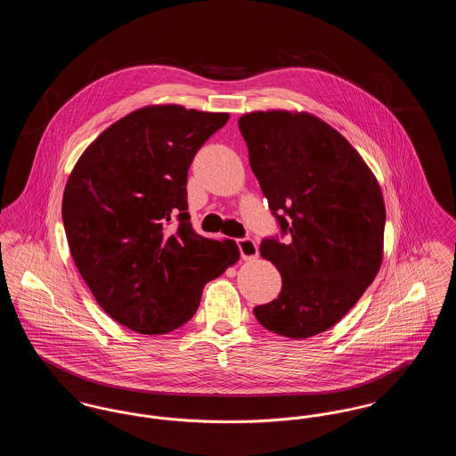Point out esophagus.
I'll return each instance as SVG.
<instances>
[{
	"instance_id": "1",
	"label": "esophagus",
	"mask_w": 456,
	"mask_h": 456,
	"mask_svg": "<svg viewBox=\"0 0 456 456\" xmlns=\"http://www.w3.org/2000/svg\"><path fill=\"white\" fill-rule=\"evenodd\" d=\"M239 253L242 260H256L260 251H258V244L251 238H240L238 240Z\"/></svg>"
}]
</instances>
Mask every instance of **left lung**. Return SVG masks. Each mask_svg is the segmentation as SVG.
<instances>
[{
	"label": "left lung",
	"mask_w": 456,
	"mask_h": 456,
	"mask_svg": "<svg viewBox=\"0 0 456 456\" xmlns=\"http://www.w3.org/2000/svg\"><path fill=\"white\" fill-rule=\"evenodd\" d=\"M239 130L281 231L263 238L260 253L281 272L282 290L253 313L277 335H318L347 314L381 266V188L347 140L314 116L258 110Z\"/></svg>",
	"instance_id": "1"
}]
</instances>
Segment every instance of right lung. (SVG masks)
Instances as JSON below:
<instances>
[{
  "label": "right lung",
  "instance_id": "add662e5",
  "mask_svg": "<svg viewBox=\"0 0 456 456\" xmlns=\"http://www.w3.org/2000/svg\"><path fill=\"white\" fill-rule=\"evenodd\" d=\"M225 112L152 106L109 126L77 162L63 195L73 261L109 316L164 335L198 309L203 285L239 260L234 240L196 234L188 169Z\"/></svg>",
  "mask_w": 456,
  "mask_h": 456
}]
</instances>
